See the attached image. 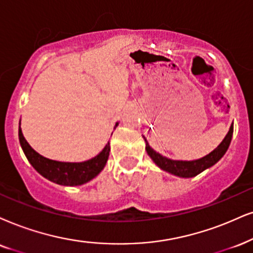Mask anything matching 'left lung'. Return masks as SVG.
Returning <instances> with one entry per match:
<instances>
[{
	"instance_id": "1",
	"label": "left lung",
	"mask_w": 253,
	"mask_h": 253,
	"mask_svg": "<svg viewBox=\"0 0 253 253\" xmlns=\"http://www.w3.org/2000/svg\"><path fill=\"white\" fill-rule=\"evenodd\" d=\"M233 133V125L230 127L228 134L224 137L220 145L217 147L215 150H212L210 154H208L204 158L200 160H195V161H174V160L167 159L165 156L160 155L156 153L154 149L150 148L148 142L146 141V150L148 155L152 158L153 161L159 166L160 168L164 170L170 172V174L176 175V176L181 177H193L196 175L206 170L207 168L211 167L216 164L218 160L225 154V152L229 148L230 142H231V137Z\"/></svg>"
}]
</instances>
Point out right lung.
Masks as SVG:
<instances>
[{"mask_svg": "<svg viewBox=\"0 0 253 253\" xmlns=\"http://www.w3.org/2000/svg\"><path fill=\"white\" fill-rule=\"evenodd\" d=\"M116 126H118V124H116ZM18 137H20L22 149L31 166L42 176L60 185H81L92 180L103 170L110 155V142H108L100 154L88 161L78 162V164L53 161L40 155L31 148L22 134L21 127L18 129Z\"/></svg>", "mask_w": 253, "mask_h": 253, "instance_id": "right-lung-1", "label": "right lung"}]
</instances>
